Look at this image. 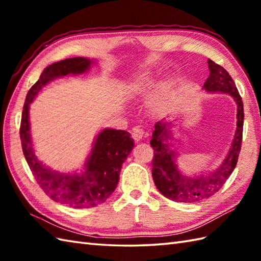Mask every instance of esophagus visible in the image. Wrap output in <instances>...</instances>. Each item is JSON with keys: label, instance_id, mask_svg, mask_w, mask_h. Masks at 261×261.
<instances>
[{"label": "esophagus", "instance_id": "obj_1", "mask_svg": "<svg viewBox=\"0 0 261 261\" xmlns=\"http://www.w3.org/2000/svg\"><path fill=\"white\" fill-rule=\"evenodd\" d=\"M145 130L142 129L140 126H135L134 129H132V138L136 141H140L143 137H145Z\"/></svg>", "mask_w": 261, "mask_h": 261}]
</instances>
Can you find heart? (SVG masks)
<instances>
[{"instance_id":"heart-1","label":"heart","mask_w":261,"mask_h":261,"mask_svg":"<svg viewBox=\"0 0 261 261\" xmlns=\"http://www.w3.org/2000/svg\"><path fill=\"white\" fill-rule=\"evenodd\" d=\"M154 86H156V81L152 80L151 77L139 76L131 82L130 93L135 96H145L153 90ZM171 91H173V84H170V83L164 84L158 91V101H164V99L167 98L170 95Z\"/></svg>"}]
</instances>
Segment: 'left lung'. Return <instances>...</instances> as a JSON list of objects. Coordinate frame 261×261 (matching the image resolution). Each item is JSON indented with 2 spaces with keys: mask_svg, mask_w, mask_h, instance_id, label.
Listing matches in <instances>:
<instances>
[{
  "mask_svg": "<svg viewBox=\"0 0 261 261\" xmlns=\"http://www.w3.org/2000/svg\"><path fill=\"white\" fill-rule=\"evenodd\" d=\"M210 76L204 83L207 92H222L230 94L234 98L238 107L237 130L230 151L223 164L218 170L208 176L187 178L179 174L175 165L174 151L170 150L168 143L167 123L159 121L154 125L150 145L153 148L152 158V178L158 191L171 201L182 203H196L206 199L218 193L225 184L232 171L236 168L238 157L241 150L243 131V103L232 77L222 66L208 59Z\"/></svg>",
  "mask_w": 261,
  "mask_h": 261,
  "instance_id": "obj_1",
  "label": "left lung"
}]
</instances>
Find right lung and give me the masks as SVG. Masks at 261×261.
I'll list each match as a JSON object with an SVG mask.
<instances>
[{"label":"right lung","mask_w":261,"mask_h":261,"mask_svg":"<svg viewBox=\"0 0 261 261\" xmlns=\"http://www.w3.org/2000/svg\"><path fill=\"white\" fill-rule=\"evenodd\" d=\"M90 65V59L75 57L60 60L43 69L27 94L20 124L22 151L38 185L53 201L73 208L97 206L111 196L119 182L122 164L134 149V140L126 131L105 129L97 136L85 171L71 175L55 173L35 156L29 134V104L49 81L68 74L84 73Z\"/></svg>","instance_id":"add662e5"}]
</instances>
